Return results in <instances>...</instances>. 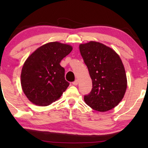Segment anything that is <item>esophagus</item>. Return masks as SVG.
<instances>
[{"mask_svg":"<svg viewBox=\"0 0 148 148\" xmlns=\"http://www.w3.org/2000/svg\"><path fill=\"white\" fill-rule=\"evenodd\" d=\"M78 84H79V81L77 79L73 82V85H74V86H77Z\"/></svg>","mask_w":148,"mask_h":148,"instance_id":"34e87169","label":"esophagus"}]
</instances>
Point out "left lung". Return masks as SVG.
Segmentation results:
<instances>
[{"label": "left lung", "instance_id": "8db88e82", "mask_svg": "<svg viewBox=\"0 0 148 148\" xmlns=\"http://www.w3.org/2000/svg\"><path fill=\"white\" fill-rule=\"evenodd\" d=\"M79 48L92 81V91L84 96V101L99 112L114 108L123 100L127 87L120 56L112 48L98 42L81 44Z\"/></svg>", "mask_w": 148, "mask_h": 148}]
</instances>
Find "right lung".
I'll return each instance as SVG.
<instances>
[{
	"instance_id": "add662e5",
	"label": "right lung",
	"mask_w": 148,
	"mask_h": 148,
	"mask_svg": "<svg viewBox=\"0 0 148 148\" xmlns=\"http://www.w3.org/2000/svg\"><path fill=\"white\" fill-rule=\"evenodd\" d=\"M72 50L69 44L52 42L28 56L21 69V85L32 103L46 106L60 98L69 84L64 79V69L60 62Z\"/></svg>"
}]
</instances>
